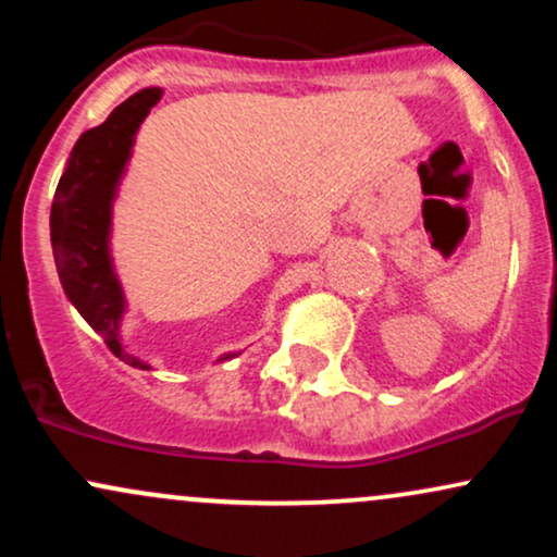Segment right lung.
Here are the masks:
<instances>
[{
	"instance_id": "1",
	"label": "right lung",
	"mask_w": 557,
	"mask_h": 557,
	"mask_svg": "<svg viewBox=\"0 0 557 557\" xmlns=\"http://www.w3.org/2000/svg\"><path fill=\"white\" fill-rule=\"evenodd\" d=\"M159 99L162 88H144L75 140L49 216L57 274L67 300L112 354L136 369H151V363L127 350L123 337L127 298L114 270L112 214L140 123ZM235 356L240 350H227L214 363Z\"/></svg>"
}]
</instances>
